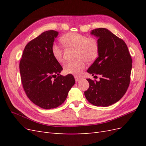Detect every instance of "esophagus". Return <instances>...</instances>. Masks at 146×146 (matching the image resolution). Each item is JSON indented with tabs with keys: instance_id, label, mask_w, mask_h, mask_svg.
Returning <instances> with one entry per match:
<instances>
[{
	"instance_id": "esophagus-1",
	"label": "esophagus",
	"mask_w": 146,
	"mask_h": 146,
	"mask_svg": "<svg viewBox=\"0 0 146 146\" xmlns=\"http://www.w3.org/2000/svg\"><path fill=\"white\" fill-rule=\"evenodd\" d=\"M75 80H76V82H78L80 80H81V78L80 77H77V76H75Z\"/></svg>"
}]
</instances>
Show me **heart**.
<instances>
[{
  "label": "heart",
  "instance_id": "1",
  "mask_svg": "<svg viewBox=\"0 0 146 146\" xmlns=\"http://www.w3.org/2000/svg\"><path fill=\"white\" fill-rule=\"evenodd\" d=\"M60 42L66 47L76 48V60L69 61L64 66V71L66 74L78 76L86 66L87 61H93L98 56L99 47L95 39L88 38L77 33H69L60 38ZM52 53L54 58L60 63L63 61V52L60 47L54 44L52 48Z\"/></svg>",
  "mask_w": 146,
  "mask_h": 146
}]
</instances>
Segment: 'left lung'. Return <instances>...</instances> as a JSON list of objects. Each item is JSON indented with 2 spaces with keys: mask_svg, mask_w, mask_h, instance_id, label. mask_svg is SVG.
<instances>
[{
  "mask_svg": "<svg viewBox=\"0 0 146 146\" xmlns=\"http://www.w3.org/2000/svg\"><path fill=\"white\" fill-rule=\"evenodd\" d=\"M91 35L98 38V57L87 72L100 80H86L90 83L85 91L88 101L98 107H108L117 102L129 86L132 60L128 47L122 39L107 29L91 30Z\"/></svg>",
  "mask_w": 146,
  "mask_h": 146,
  "instance_id": "8db88e82",
  "label": "left lung"
}]
</instances>
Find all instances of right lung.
Wrapping results in <instances>:
<instances>
[{"mask_svg": "<svg viewBox=\"0 0 146 146\" xmlns=\"http://www.w3.org/2000/svg\"><path fill=\"white\" fill-rule=\"evenodd\" d=\"M58 35V32L48 30L30 41L19 64L26 94L33 104L44 109L62 104L75 84L72 75H60L63 68L53 56L52 48Z\"/></svg>", "mask_w": 146, "mask_h": 146, "instance_id": "obj_1", "label": "right lung"}]
</instances>
